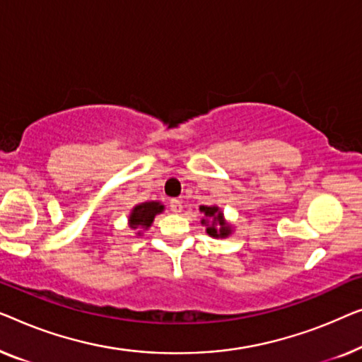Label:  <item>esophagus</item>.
Listing matches in <instances>:
<instances>
[{
	"label": "esophagus",
	"mask_w": 362,
	"mask_h": 362,
	"mask_svg": "<svg viewBox=\"0 0 362 362\" xmlns=\"http://www.w3.org/2000/svg\"><path fill=\"white\" fill-rule=\"evenodd\" d=\"M170 203V210L174 213H180L182 211V202L177 200V198H172L169 202Z\"/></svg>",
	"instance_id": "1"
}]
</instances>
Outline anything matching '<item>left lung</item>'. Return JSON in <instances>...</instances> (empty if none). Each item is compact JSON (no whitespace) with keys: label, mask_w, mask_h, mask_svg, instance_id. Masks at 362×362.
Returning <instances> with one entry per match:
<instances>
[{"label":"left lung","mask_w":362,"mask_h":362,"mask_svg":"<svg viewBox=\"0 0 362 362\" xmlns=\"http://www.w3.org/2000/svg\"><path fill=\"white\" fill-rule=\"evenodd\" d=\"M200 211L203 213L202 225L206 226V233L210 234L211 238H228L231 234V226L225 221V216H223V211L220 208L211 205H202Z\"/></svg>","instance_id":"obj_1"}]
</instances>
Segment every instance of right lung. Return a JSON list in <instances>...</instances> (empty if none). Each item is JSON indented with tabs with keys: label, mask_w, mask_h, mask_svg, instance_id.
Wrapping results in <instances>:
<instances>
[{
	"label": "right lung",
	"mask_w": 362,
	"mask_h": 362,
	"mask_svg": "<svg viewBox=\"0 0 362 362\" xmlns=\"http://www.w3.org/2000/svg\"><path fill=\"white\" fill-rule=\"evenodd\" d=\"M162 211H164V205H162L160 202L139 203V205H136L131 210L129 228L131 230H137V228L147 230V228H151L156 215H159ZM137 236H141V231L137 233Z\"/></svg>",
	"instance_id": "obj_1"
}]
</instances>
